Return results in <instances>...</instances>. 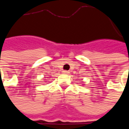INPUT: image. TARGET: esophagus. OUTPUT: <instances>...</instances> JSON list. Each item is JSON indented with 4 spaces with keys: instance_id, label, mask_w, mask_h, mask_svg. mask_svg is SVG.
<instances>
[{
    "instance_id": "obj_1",
    "label": "esophagus",
    "mask_w": 129,
    "mask_h": 129,
    "mask_svg": "<svg viewBox=\"0 0 129 129\" xmlns=\"http://www.w3.org/2000/svg\"><path fill=\"white\" fill-rule=\"evenodd\" d=\"M63 73H64V74H68V73H69V72L67 71V70H64V71H63Z\"/></svg>"
}]
</instances>
